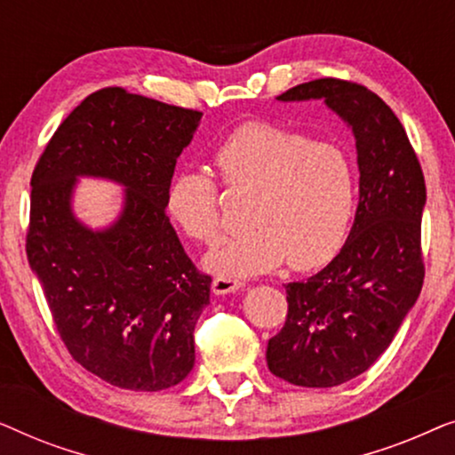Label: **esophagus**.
<instances>
[{"instance_id": "obj_1", "label": "esophagus", "mask_w": 455, "mask_h": 455, "mask_svg": "<svg viewBox=\"0 0 455 455\" xmlns=\"http://www.w3.org/2000/svg\"><path fill=\"white\" fill-rule=\"evenodd\" d=\"M242 288V283L238 279H232V277H217L213 279V283H211V290H213L215 296H226V294H234V291H238Z\"/></svg>"}]
</instances>
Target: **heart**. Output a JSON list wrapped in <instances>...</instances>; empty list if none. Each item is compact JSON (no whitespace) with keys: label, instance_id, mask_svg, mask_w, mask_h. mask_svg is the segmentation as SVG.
<instances>
[{"label":"heart","instance_id":"b5f03b06","mask_svg":"<svg viewBox=\"0 0 455 455\" xmlns=\"http://www.w3.org/2000/svg\"><path fill=\"white\" fill-rule=\"evenodd\" d=\"M221 184L248 196V229L217 242L204 267L221 277L315 269L344 244L356 207V170L344 148L267 122L235 128L217 147ZM165 211L186 235L211 240L221 226L220 188L207 172L184 167L165 190Z\"/></svg>","mask_w":455,"mask_h":455}]
</instances>
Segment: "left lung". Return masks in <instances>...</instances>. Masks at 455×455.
<instances>
[{
  "label": "left lung",
  "mask_w": 455,
  "mask_h": 455,
  "mask_svg": "<svg viewBox=\"0 0 455 455\" xmlns=\"http://www.w3.org/2000/svg\"><path fill=\"white\" fill-rule=\"evenodd\" d=\"M277 101H323L356 140L360 198L350 235L325 269L285 285L288 319L267 346L275 377L300 387H335L387 350L419 300L425 176L402 122L364 86L321 78Z\"/></svg>",
  "instance_id": "1"
}]
</instances>
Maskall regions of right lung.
<instances>
[{
  "mask_svg": "<svg viewBox=\"0 0 455 455\" xmlns=\"http://www.w3.org/2000/svg\"><path fill=\"white\" fill-rule=\"evenodd\" d=\"M201 117L101 89L60 124L30 180V269L72 358L116 387L167 389L195 366L211 277L180 244L165 190ZM80 177L124 188L109 227L91 228L73 213Z\"/></svg>",
  "mask_w": 455,
  "mask_h": 455,
  "instance_id": "add662e5",
  "label": "right lung"
}]
</instances>
